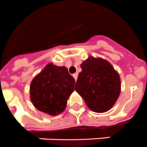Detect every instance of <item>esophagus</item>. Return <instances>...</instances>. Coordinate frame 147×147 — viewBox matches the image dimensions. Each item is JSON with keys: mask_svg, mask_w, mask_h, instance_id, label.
<instances>
[{"mask_svg": "<svg viewBox=\"0 0 147 147\" xmlns=\"http://www.w3.org/2000/svg\"><path fill=\"white\" fill-rule=\"evenodd\" d=\"M73 77L75 78V80H77V78H78V73H75L73 74Z\"/></svg>", "mask_w": 147, "mask_h": 147, "instance_id": "1", "label": "esophagus"}]
</instances>
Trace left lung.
<instances>
[{
	"instance_id": "1",
	"label": "left lung",
	"mask_w": 147,
	"mask_h": 147,
	"mask_svg": "<svg viewBox=\"0 0 147 147\" xmlns=\"http://www.w3.org/2000/svg\"><path fill=\"white\" fill-rule=\"evenodd\" d=\"M75 89L94 112L110 110L121 92V79L109 62L90 56L81 64Z\"/></svg>"
}]
</instances>
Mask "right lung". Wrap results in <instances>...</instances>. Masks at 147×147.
Listing matches in <instances>:
<instances>
[{"label": "right lung", "instance_id": "obj_1", "mask_svg": "<svg viewBox=\"0 0 147 147\" xmlns=\"http://www.w3.org/2000/svg\"><path fill=\"white\" fill-rule=\"evenodd\" d=\"M75 83L66 67L49 63L31 82V101L40 111L57 115L65 108Z\"/></svg>", "mask_w": 147, "mask_h": 147}]
</instances>
